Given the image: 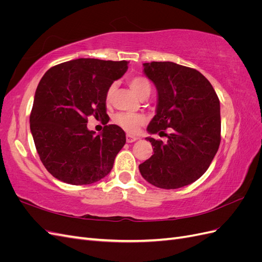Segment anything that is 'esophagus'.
<instances>
[{
  "label": "esophagus",
  "mask_w": 262,
  "mask_h": 262,
  "mask_svg": "<svg viewBox=\"0 0 262 262\" xmlns=\"http://www.w3.org/2000/svg\"><path fill=\"white\" fill-rule=\"evenodd\" d=\"M139 138L138 137H133V136H130V134H126V142L128 143H132V142H136Z\"/></svg>",
  "instance_id": "1"
}]
</instances>
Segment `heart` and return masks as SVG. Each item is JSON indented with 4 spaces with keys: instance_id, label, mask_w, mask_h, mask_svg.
<instances>
[{
    "instance_id": "heart-1",
    "label": "heart",
    "mask_w": 262,
    "mask_h": 262,
    "mask_svg": "<svg viewBox=\"0 0 262 262\" xmlns=\"http://www.w3.org/2000/svg\"><path fill=\"white\" fill-rule=\"evenodd\" d=\"M130 89L134 92V94L140 98L143 95L149 93L150 84L145 77L142 76H134L129 80ZM114 86H110L107 92V100L113 97L114 94ZM115 122L129 133H137L142 125L145 122V117L139 114H131V113H120L116 115Z\"/></svg>"
}]
</instances>
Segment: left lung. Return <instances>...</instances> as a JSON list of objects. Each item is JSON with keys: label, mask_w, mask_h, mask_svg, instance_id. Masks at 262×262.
Returning a JSON list of instances; mask_svg holds the SVG:
<instances>
[{"label": "left lung", "mask_w": 262, "mask_h": 262, "mask_svg": "<svg viewBox=\"0 0 262 262\" xmlns=\"http://www.w3.org/2000/svg\"><path fill=\"white\" fill-rule=\"evenodd\" d=\"M144 74L157 90L150 134H167V142L146 138L154 154L139 165L142 177L162 189L192 184L207 171L221 142L220 100L199 71L173 62L144 63Z\"/></svg>", "instance_id": "left-lung-1"}]
</instances>
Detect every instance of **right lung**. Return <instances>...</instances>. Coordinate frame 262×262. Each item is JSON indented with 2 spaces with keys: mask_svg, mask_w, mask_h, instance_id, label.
<instances>
[{
  "mask_svg": "<svg viewBox=\"0 0 262 262\" xmlns=\"http://www.w3.org/2000/svg\"><path fill=\"white\" fill-rule=\"evenodd\" d=\"M126 70V61L82 58L52 67L42 76L29 122L40 161L54 178L91 185L113 169L125 133L108 124L95 136L87 118L106 116L107 92Z\"/></svg>",
  "mask_w": 262,
  "mask_h": 262,
  "instance_id": "right-lung-1",
  "label": "right lung"
}]
</instances>
